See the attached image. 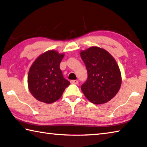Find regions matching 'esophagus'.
I'll use <instances>...</instances> for the list:
<instances>
[{"mask_svg":"<svg viewBox=\"0 0 147 147\" xmlns=\"http://www.w3.org/2000/svg\"><path fill=\"white\" fill-rule=\"evenodd\" d=\"M70 82H71V84H75V85H78L79 83L78 80H71Z\"/></svg>","mask_w":147,"mask_h":147,"instance_id":"1","label":"esophagus"}]
</instances>
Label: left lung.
I'll use <instances>...</instances> for the list:
<instances>
[{
  "label": "left lung",
  "mask_w": 147,
  "mask_h": 147,
  "mask_svg": "<svg viewBox=\"0 0 147 147\" xmlns=\"http://www.w3.org/2000/svg\"><path fill=\"white\" fill-rule=\"evenodd\" d=\"M87 70V80L81 85L83 94L96 105L111 100L118 92L121 76L118 65L105 49L92 47L81 52Z\"/></svg>",
  "instance_id": "1"
}]
</instances>
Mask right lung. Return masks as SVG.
<instances>
[{"mask_svg": "<svg viewBox=\"0 0 147 147\" xmlns=\"http://www.w3.org/2000/svg\"><path fill=\"white\" fill-rule=\"evenodd\" d=\"M64 54L47 51L39 56L29 69V91L37 100L50 104L59 99L70 83L63 76L60 64Z\"/></svg>", "mask_w": 147, "mask_h": 147, "instance_id": "1", "label": "right lung"}]
</instances>
